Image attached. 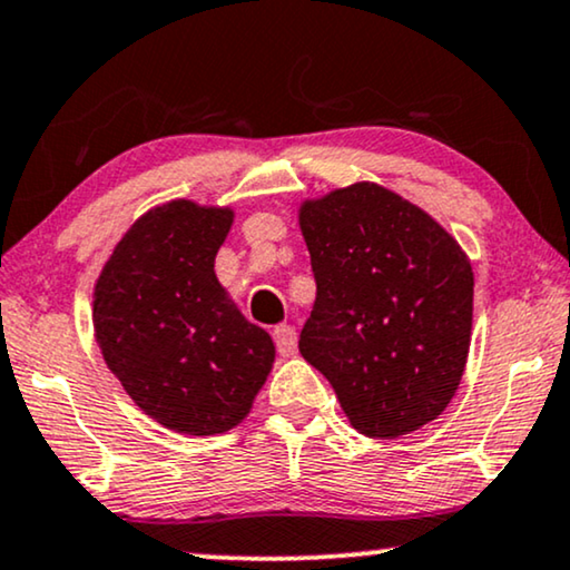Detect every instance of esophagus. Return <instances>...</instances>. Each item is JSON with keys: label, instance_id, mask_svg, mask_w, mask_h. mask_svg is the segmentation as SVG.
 <instances>
[{"label": "esophagus", "instance_id": "34e87169", "mask_svg": "<svg viewBox=\"0 0 570 570\" xmlns=\"http://www.w3.org/2000/svg\"><path fill=\"white\" fill-rule=\"evenodd\" d=\"M273 338H276L281 354L297 352V331H294L292 325H276V328H273Z\"/></svg>", "mask_w": 570, "mask_h": 570}]
</instances>
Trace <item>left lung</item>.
<instances>
[{
  "mask_svg": "<svg viewBox=\"0 0 570 570\" xmlns=\"http://www.w3.org/2000/svg\"><path fill=\"white\" fill-rule=\"evenodd\" d=\"M317 297L299 352L356 432L391 440L435 420L472 341L474 273L459 242L373 181L299 208Z\"/></svg>",
  "mask_w": 570,
  "mask_h": 570,
  "instance_id": "obj_1",
  "label": "left lung"
}]
</instances>
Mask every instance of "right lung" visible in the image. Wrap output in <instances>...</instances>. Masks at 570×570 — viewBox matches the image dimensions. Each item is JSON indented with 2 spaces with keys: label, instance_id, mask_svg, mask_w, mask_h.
Returning <instances> with one entry per match:
<instances>
[{
  "label": "right lung",
  "instance_id": "add662e5",
  "mask_svg": "<svg viewBox=\"0 0 570 570\" xmlns=\"http://www.w3.org/2000/svg\"><path fill=\"white\" fill-rule=\"evenodd\" d=\"M232 222V208L164 203L130 226L96 281L106 364L142 412L185 435L237 428L276 356L216 278Z\"/></svg>",
  "mask_w": 570,
  "mask_h": 570
}]
</instances>
